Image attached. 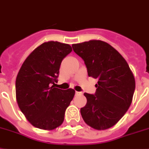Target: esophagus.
<instances>
[{
    "label": "esophagus",
    "mask_w": 149,
    "mask_h": 149,
    "mask_svg": "<svg viewBox=\"0 0 149 149\" xmlns=\"http://www.w3.org/2000/svg\"><path fill=\"white\" fill-rule=\"evenodd\" d=\"M81 94H82V92H78V91L75 92V95H81Z\"/></svg>",
    "instance_id": "obj_1"
}]
</instances>
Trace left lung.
<instances>
[{
	"mask_svg": "<svg viewBox=\"0 0 149 149\" xmlns=\"http://www.w3.org/2000/svg\"><path fill=\"white\" fill-rule=\"evenodd\" d=\"M84 61L89 77L97 79L94 94L84 93L87 104L81 108L84 121L97 130L113 126L132 104L136 82L124 58L113 47L100 40L72 45Z\"/></svg>",
	"mask_w": 149,
	"mask_h": 149,
	"instance_id": "8db88e82",
	"label": "left lung"
}]
</instances>
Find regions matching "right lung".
<instances>
[{"label":"right lung","instance_id":"right-lung-1","mask_svg":"<svg viewBox=\"0 0 149 149\" xmlns=\"http://www.w3.org/2000/svg\"><path fill=\"white\" fill-rule=\"evenodd\" d=\"M72 51L59 42H44L32 52L16 79V98L28 121L36 128L52 130L61 126L75 91L55 88L61 61ZM54 85L52 86V84Z\"/></svg>","mask_w":149,"mask_h":149}]
</instances>
